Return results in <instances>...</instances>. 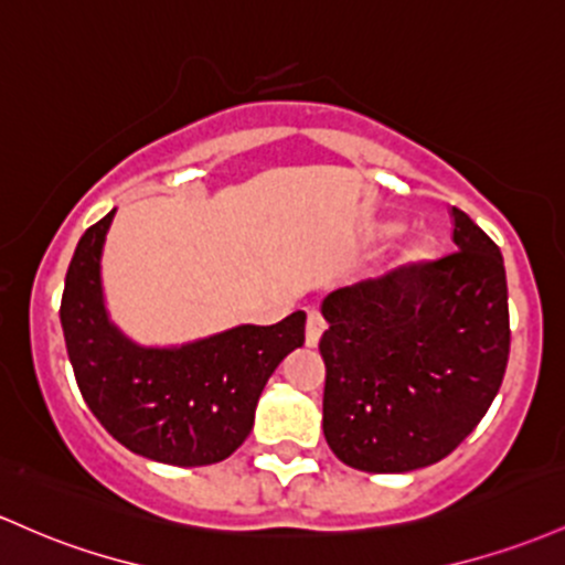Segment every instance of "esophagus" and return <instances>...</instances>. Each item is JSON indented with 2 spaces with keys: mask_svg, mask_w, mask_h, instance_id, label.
<instances>
[{
  "mask_svg": "<svg viewBox=\"0 0 565 565\" xmlns=\"http://www.w3.org/2000/svg\"><path fill=\"white\" fill-rule=\"evenodd\" d=\"M324 330H327L324 316L316 311V308H311V311H308V321H306V345L308 349H316V345H319V338Z\"/></svg>",
  "mask_w": 565,
  "mask_h": 565,
  "instance_id": "1",
  "label": "esophagus"
}]
</instances>
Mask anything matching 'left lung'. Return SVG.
<instances>
[{
	"mask_svg": "<svg viewBox=\"0 0 565 565\" xmlns=\"http://www.w3.org/2000/svg\"><path fill=\"white\" fill-rule=\"evenodd\" d=\"M454 244V254L338 289L321 306V426L359 472H413L454 454L504 381V259L461 209Z\"/></svg>",
	"mask_w": 565,
	"mask_h": 565,
	"instance_id": "left-lung-1",
	"label": "left lung"
}]
</instances>
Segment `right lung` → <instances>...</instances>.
I'll use <instances>...</instances> for the list:
<instances>
[{
    "instance_id": "obj_1",
    "label": "right lung",
    "mask_w": 565,
    "mask_h": 565,
    "mask_svg": "<svg viewBox=\"0 0 565 565\" xmlns=\"http://www.w3.org/2000/svg\"><path fill=\"white\" fill-rule=\"evenodd\" d=\"M115 209L79 238L66 270L61 327L85 405L136 456L206 467L241 448L259 394L289 351L306 343V313L235 327L182 349H141L109 324L102 246Z\"/></svg>"
}]
</instances>
